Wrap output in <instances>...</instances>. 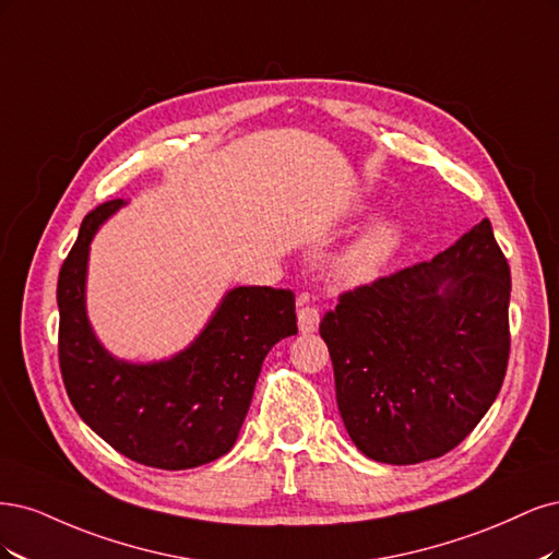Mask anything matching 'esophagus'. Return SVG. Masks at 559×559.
<instances>
[{
	"instance_id": "1",
	"label": "esophagus",
	"mask_w": 559,
	"mask_h": 559,
	"mask_svg": "<svg viewBox=\"0 0 559 559\" xmlns=\"http://www.w3.org/2000/svg\"><path fill=\"white\" fill-rule=\"evenodd\" d=\"M297 304H299V309H297V325H299V332H301V334L316 332L318 325H320V313H318V309H316V306L309 304V297H306V295H301Z\"/></svg>"
}]
</instances>
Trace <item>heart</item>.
Returning a JSON list of instances; mask_svg holds the SVG:
<instances>
[{"instance_id":"obj_1","label":"heart","mask_w":559,"mask_h":559,"mask_svg":"<svg viewBox=\"0 0 559 559\" xmlns=\"http://www.w3.org/2000/svg\"><path fill=\"white\" fill-rule=\"evenodd\" d=\"M406 221L400 213H378L334 258V274L346 285L373 281L397 258L406 241Z\"/></svg>"}]
</instances>
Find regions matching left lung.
Returning <instances> with one entry per match:
<instances>
[{"instance_id": "obj_1", "label": "left lung", "mask_w": 559, "mask_h": 559, "mask_svg": "<svg viewBox=\"0 0 559 559\" xmlns=\"http://www.w3.org/2000/svg\"><path fill=\"white\" fill-rule=\"evenodd\" d=\"M511 272L483 218L431 262L346 293L320 322L350 441L383 464L453 450L497 400Z\"/></svg>"}]
</instances>
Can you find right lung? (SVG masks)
<instances>
[{
    "instance_id": "obj_1",
    "label": "right lung",
    "mask_w": 559,
    "mask_h": 559,
    "mask_svg": "<svg viewBox=\"0 0 559 559\" xmlns=\"http://www.w3.org/2000/svg\"><path fill=\"white\" fill-rule=\"evenodd\" d=\"M128 202L85 215L58 278L60 369L83 423L124 457L155 469H192L229 453L266 353L297 334L295 297L266 285L231 287L202 332L153 362L116 357L87 318L90 243Z\"/></svg>"
}]
</instances>
